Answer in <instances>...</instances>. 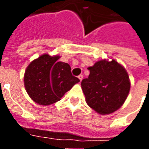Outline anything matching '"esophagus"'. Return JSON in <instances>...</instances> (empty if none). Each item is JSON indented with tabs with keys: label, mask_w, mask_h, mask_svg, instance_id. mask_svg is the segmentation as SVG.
<instances>
[{
	"label": "esophagus",
	"mask_w": 149,
	"mask_h": 149,
	"mask_svg": "<svg viewBox=\"0 0 149 149\" xmlns=\"http://www.w3.org/2000/svg\"><path fill=\"white\" fill-rule=\"evenodd\" d=\"M83 77H84V76H83V75L82 74H81V75H79V76H78V78H79V80H80V81H82V80H83Z\"/></svg>",
	"instance_id": "esophagus-1"
}]
</instances>
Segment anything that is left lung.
Wrapping results in <instances>:
<instances>
[{
    "label": "left lung",
    "mask_w": 149,
    "mask_h": 149,
    "mask_svg": "<svg viewBox=\"0 0 149 149\" xmlns=\"http://www.w3.org/2000/svg\"><path fill=\"white\" fill-rule=\"evenodd\" d=\"M88 77L81 81V88L88 105L101 115L110 114L120 109L130 90L128 72L112 59L101 60L88 68Z\"/></svg>",
    "instance_id": "obj_1"
}]
</instances>
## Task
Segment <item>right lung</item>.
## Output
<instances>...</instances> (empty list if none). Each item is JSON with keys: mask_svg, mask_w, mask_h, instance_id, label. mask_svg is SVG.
I'll return each mask as SVG.
<instances>
[{"mask_svg": "<svg viewBox=\"0 0 149 149\" xmlns=\"http://www.w3.org/2000/svg\"><path fill=\"white\" fill-rule=\"evenodd\" d=\"M59 56L44 54L31 62L24 76V87L32 100L49 105L61 100L80 80L72 76L70 65L58 61Z\"/></svg>", "mask_w": 149, "mask_h": 149, "instance_id": "obj_1", "label": "right lung"}]
</instances>
